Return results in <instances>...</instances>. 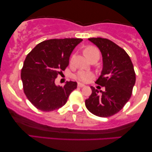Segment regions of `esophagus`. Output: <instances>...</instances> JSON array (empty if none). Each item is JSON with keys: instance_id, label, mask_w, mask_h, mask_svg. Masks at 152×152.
Returning a JSON list of instances; mask_svg holds the SVG:
<instances>
[{"instance_id": "1", "label": "esophagus", "mask_w": 152, "mask_h": 152, "mask_svg": "<svg viewBox=\"0 0 152 152\" xmlns=\"http://www.w3.org/2000/svg\"><path fill=\"white\" fill-rule=\"evenodd\" d=\"M77 86H78V87H84V86H85V85L82 84V83H78V84H77Z\"/></svg>"}]
</instances>
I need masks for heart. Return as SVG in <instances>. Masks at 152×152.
Returning <instances> with one entry per match:
<instances>
[{"label": "heart", "mask_w": 152, "mask_h": 152, "mask_svg": "<svg viewBox=\"0 0 152 152\" xmlns=\"http://www.w3.org/2000/svg\"><path fill=\"white\" fill-rule=\"evenodd\" d=\"M95 53H99L98 50L96 48L93 47V46H88L86 48L84 49V55H86V57H89V56L93 55ZM75 58V55L72 56L71 57V59L70 60V64L72 65V63H73V60ZM94 77V75H93V72H91L90 71H87V70H81L79 71L77 75H75V78L80 82H88L89 81Z\"/></svg>", "instance_id": "b5f03b06"}]
</instances>
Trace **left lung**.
Wrapping results in <instances>:
<instances>
[{
    "instance_id": "left-lung-1",
    "label": "left lung",
    "mask_w": 152,
    "mask_h": 152,
    "mask_svg": "<svg viewBox=\"0 0 152 152\" xmlns=\"http://www.w3.org/2000/svg\"><path fill=\"white\" fill-rule=\"evenodd\" d=\"M101 51L103 69L95 82L105 87L100 91L91 86L92 93L85 101L91 113L99 117L115 115L129 100L136 82V73L129 56L123 48L107 39L89 38ZM100 87V86H99Z\"/></svg>"
}]
</instances>
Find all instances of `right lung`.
<instances>
[{
  "mask_svg": "<svg viewBox=\"0 0 152 152\" xmlns=\"http://www.w3.org/2000/svg\"><path fill=\"white\" fill-rule=\"evenodd\" d=\"M82 39H53L37 44L25 59L20 77L25 95L37 109L52 111L63 107L76 82L56 86L58 75L69 64V58Z\"/></svg>",
  "mask_w": 152,
  "mask_h": 152,
  "instance_id": "add662e5",
  "label": "right lung"
}]
</instances>
